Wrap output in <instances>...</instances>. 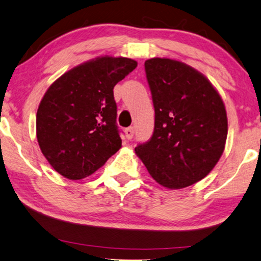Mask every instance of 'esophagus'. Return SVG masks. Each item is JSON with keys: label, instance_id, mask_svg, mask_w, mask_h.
I'll use <instances>...</instances> for the list:
<instances>
[{"label": "esophagus", "instance_id": "34e87169", "mask_svg": "<svg viewBox=\"0 0 261 261\" xmlns=\"http://www.w3.org/2000/svg\"><path fill=\"white\" fill-rule=\"evenodd\" d=\"M125 134H126V138L128 140H130L132 138H133L134 135V127H128L125 129Z\"/></svg>", "mask_w": 261, "mask_h": 261}]
</instances>
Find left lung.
Here are the masks:
<instances>
[{"instance_id": "left-lung-1", "label": "left lung", "mask_w": 261, "mask_h": 261, "mask_svg": "<svg viewBox=\"0 0 261 261\" xmlns=\"http://www.w3.org/2000/svg\"><path fill=\"white\" fill-rule=\"evenodd\" d=\"M155 109L150 140L135 148L160 185L184 189L204 178L224 150L228 119L219 92L194 68L171 59L144 62Z\"/></svg>"}]
</instances>
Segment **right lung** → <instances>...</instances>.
<instances>
[{
  "instance_id": "obj_1",
  "label": "right lung",
  "mask_w": 261,
  "mask_h": 261,
  "mask_svg": "<svg viewBox=\"0 0 261 261\" xmlns=\"http://www.w3.org/2000/svg\"><path fill=\"white\" fill-rule=\"evenodd\" d=\"M136 66L132 59L100 57L65 72L46 91L37 111V139L61 176H90L121 148L113 88Z\"/></svg>"
}]
</instances>
